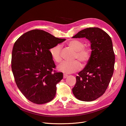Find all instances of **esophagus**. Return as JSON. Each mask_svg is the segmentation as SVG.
Returning a JSON list of instances; mask_svg holds the SVG:
<instances>
[{
	"label": "esophagus",
	"mask_w": 126,
	"mask_h": 126,
	"mask_svg": "<svg viewBox=\"0 0 126 126\" xmlns=\"http://www.w3.org/2000/svg\"><path fill=\"white\" fill-rule=\"evenodd\" d=\"M67 77H68V75H67L64 74V75H63V78H64V79H66Z\"/></svg>",
	"instance_id": "obj_1"
}]
</instances>
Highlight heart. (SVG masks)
<instances>
[{
  "mask_svg": "<svg viewBox=\"0 0 126 126\" xmlns=\"http://www.w3.org/2000/svg\"><path fill=\"white\" fill-rule=\"evenodd\" d=\"M70 48L76 51L74 59H78L83 65H85L89 60L91 56V49L88 47H85L84 43L79 40H72L67 43ZM61 46L58 44L50 49L52 58L56 62L59 63L62 61L61 55ZM81 64L79 61L72 62L64 61L58 65V69L65 74H71L80 70Z\"/></svg>",
  "mask_w": 126,
  "mask_h": 126,
  "instance_id": "heart-1",
  "label": "heart"
}]
</instances>
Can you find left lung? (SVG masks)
<instances>
[{
	"label": "left lung",
	"mask_w": 126,
	"mask_h": 126,
	"mask_svg": "<svg viewBox=\"0 0 126 126\" xmlns=\"http://www.w3.org/2000/svg\"><path fill=\"white\" fill-rule=\"evenodd\" d=\"M72 38H86L90 42L92 50L87 64L76 77L72 92L79 100L93 101L105 93L113 74L115 55L112 40L98 28L84 29Z\"/></svg>",
	"instance_id": "8db88e82"
}]
</instances>
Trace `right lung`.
I'll return each instance as SVG.
<instances>
[{
    "instance_id": "add662e5",
    "label": "right lung",
    "mask_w": 126,
    "mask_h": 126,
    "mask_svg": "<svg viewBox=\"0 0 126 126\" xmlns=\"http://www.w3.org/2000/svg\"><path fill=\"white\" fill-rule=\"evenodd\" d=\"M65 40L34 30L24 33L15 42L12 72L18 88L30 101L43 104L55 97L56 85L63 76L53 70L56 65L49 49Z\"/></svg>"
}]
</instances>
